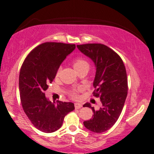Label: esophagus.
<instances>
[{
	"instance_id": "esophagus-1",
	"label": "esophagus",
	"mask_w": 154,
	"mask_h": 154,
	"mask_svg": "<svg viewBox=\"0 0 154 154\" xmlns=\"http://www.w3.org/2000/svg\"><path fill=\"white\" fill-rule=\"evenodd\" d=\"M75 109H81V108L82 107V104L80 103H76L75 104Z\"/></svg>"
}]
</instances>
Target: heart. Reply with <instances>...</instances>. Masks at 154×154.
Returning <instances> with one entry per match:
<instances>
[{
  "instance_id": "obj_1",
  "label": "heart",
  "mask_w": 154,
  "mask_h": 154,
  "mask_svg": "<svg viewBox=\"0 0 154 154\" xmlns=\"http://www.w3.org/2000/svg\"><path fill=\"white\" fill-rule=\"evenodd\" d=\"M73 66L75 68V69L76 71L77 70L80 69L85 68V67H88L89 68V63L86 60H85L82 58H77L73 61ZM61 71V68L59 69V70L57 71V74L56 75H59V72ZM71 97H72L73 98H78V95H77V91H71L69 93Z\"/></svg>"
}]
</instances>
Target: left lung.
<instances>
[{
  "mask_svg": "<svg viewBox=\"0 0 154 154\" xmlns=\"http://www.w3.org/2000/svg\"><path fill=\"white\" fill-rule=\"evenodd\" d=\"M77 47L94 63L96 72L93 95L100 98L101 102V107L98 110L90 103L83 105L91 108L94 113L92 119L83 124L93 132H106L119 119L125 105L128 90L125 66L119 55L103 44L88 43Z\"/></svg>",
  "mask_w": 154,
  "mask_h": 154,
  "instance_id": "1",
  "label": "left lung"
}]
</instances>
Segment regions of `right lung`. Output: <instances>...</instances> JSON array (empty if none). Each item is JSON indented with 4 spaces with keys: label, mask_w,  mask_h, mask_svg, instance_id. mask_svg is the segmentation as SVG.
I'll use <instances>...</instances> for the list:
<instances>
[{
    "label": "right lung",
    "mask_w": 154,
    "mask_h": 154,
    "mask_svg": "<svg viewBox=\"0 0 154 154\" xmlns=\"http://www.w3.org/2000/svg\"><path fill=\"white\" fill-rule=\"evenodd\" d=\"M75 48V44H40L26 56L21 68L19 87L23 109L32 125L43 132L59 130L65 116L75 109L72 102H51L44 93L60 65Z\"/></svg>",
    "instance_id": "right-lung-1"
}]
</instances>
